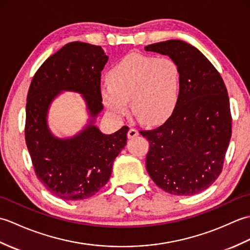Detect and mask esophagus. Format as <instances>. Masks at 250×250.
Returning <instances> with one entry per match:
<instances>
[{
    "instance_id": "1",
    "label": "esophagus",
    "mask_w": 250,
    "mask_h": 250,
    "mask_svg": "<svg viewBox=\"0 0 250 250\" xmlns=\"http://www.w3.org/2000/svg\"><path fill=\"white\" fill-rule=\"evenodd\" d=\"M137 135H139V131H137L136 129L131 128L129 130V132H128V137H129V139H133V137H135Z\"/></svg>"
}]
</instances>
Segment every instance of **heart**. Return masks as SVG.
Here are the masks:
<instances>
[{"instance_id": "b5f03b06", "label": "heart", "mask_w": 250, "mask_h": 250, "mask_svg": "<svg viewBox=\"0 0 250 250\" xmlns=\"http://www.w3.org/2000/svg\"><path fill=\"white\" fill-rule=\"evenodd\" d=\"M101 86L103 104L116 117H124L130 101L142 124L159 125L176 108L180 98V71L168 57L132 52L111 66Z\"/></svg>"}]
</instances>
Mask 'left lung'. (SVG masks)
I'll return each instance as SVG.
<instances>
[{"label":"left lung","instance_id":"left-lung-1","mask_svg":"<svg viewBox=\"0 0 250 250\" xmlns=\"http://www.w3.org/2000/svg\"><path fill=\"white\" fill-rule=\"evenodd\" d=\"M145 50L169 57L180 71V98L173 114L159 128L141 131L149 142L147 172L166 192H202L220 175L231 139L225 83L208 59L186 42H160Z\"/></svg>","mask_w":250,"mask_h":250}]
</instances>
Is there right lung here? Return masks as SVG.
<instances>
[{"label":"right lung","mask_w":250,"mask_h":250,"mask_svg":"<svg viewBox=\"0 0 250 250\" xmlns=\"http://www.w3.org/2000/svg\"><path fill=\"white\" fill-rule=\"evenodd\" d=\"M108 60L101 46L72 42L49 57L32 79L25 106V143L37 178L57 198L88 199L107 184L116 157L126 145L129 128L103 134L94 125L103 110L101 72ZM63 91L82 94L89 120L76 136L52 134L46 117Z\"/></svg>","instance_id":"obj_1"}]
</instances>
